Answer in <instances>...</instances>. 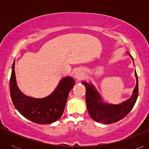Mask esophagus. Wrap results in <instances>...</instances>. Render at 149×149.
Returning <instances> with one entry per match:
<instances>
[{"label": "esophagus", "mask_w": 149, "mask_h": 149, "mask_svg": "<svg viewBox=\"0 0 149 149\" xmlns=\"http://www.w3.org/2000/svg\"><path fill=\"white\" fill-rule=\"evenodd\" d=\"M83 76H84V72H83V71L81 70H77L76 72H75V74H74L75 78H77V79H81Z\"/></svg>", "instance_id": "esophagus-1"}]
</instances>
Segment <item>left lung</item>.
Returning <instances> with one entry per match:
<instances>
[{
	"mask_svg": "<svg viewBox=\"0 0 149 149\" xmlns=\"http://www.w3.org/2000/svg\"><path fill=\"white\" fill-rule=\"evenodd\" d=\"M131 58H132V56ZM135 75L136 85L132 97L124 102L117 105L104 103L102 100L100 95L93 85L82 82L86 87L85 100L87 110L89 115L94 121L99 123L110 124L116 123L127 116L133 109L138 96V81L136 72H135Z\"/></svg>",
	"mask_w": 149,
	"mask_h": 149,
	"instance_id": "left-lung-1",
	"label": "left lung"
}]
</instances>
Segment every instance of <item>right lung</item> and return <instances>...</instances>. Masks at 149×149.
Returning <instances> with one entry per match:
<instances>
[{"label": "right lung", "instance_id": "1", "mask_svg": "<svg viewBox=\"0 0 149 149\" xmlns=\"http://www.w3.org/2000/svg\"><path fill=\"white\" fill-rule=\"evenodd\" d=\"M15 62L12 66L10 78V94L16 109L26 119L38 124L52 123L62 117L67 98L74 85L72 77H64L54 92L44 98H34L23 94L18 88L15 80Z\"/></svg>", "mask_w": 149, "mask_h": 149}]
</instances>
